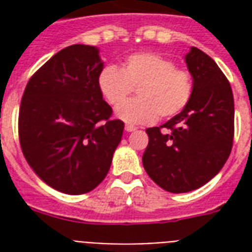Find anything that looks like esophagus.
<instances>
[{
    "mask_svg": "<svg viewBox=\"0 0 252 252\" xmlns=\"http://www.w3.org/2000/svg\"><path fill=\"white\" fill-rule=\"evenodd\" d=\"M136 129H137V126H130V124H126V132H133V130H136Z\"/></svg>",
    "mask_w": 252,
    "mask_h": 252,
    "instance_id": "obj_1",
    "label": "esophagus"
}]
</instances>
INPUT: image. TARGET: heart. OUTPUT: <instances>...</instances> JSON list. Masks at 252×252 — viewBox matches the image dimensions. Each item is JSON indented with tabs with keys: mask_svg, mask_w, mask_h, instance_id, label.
<instances>
[{
	"mask_svg": "<svg viewBox=\"0 0 252 252\" xmlns=\"http://www.w3.org/2000/svg\"><path fill=\"white\" fill-rule=\"evenodd\" d=\"M133 87H138L139 98L116 108L118 118L130 124H148L158 116H175L191 100L193 91L191 73L176 68L168 57L153 52L133 53L120 69L110 65L99 73V91L111 106L121 103Z\"/></svg>",
	"mask_w": 252,
	"mask_h": 252,
	"instance_id": "b5f03b06",
	"label": "heart"
}]
</instances>
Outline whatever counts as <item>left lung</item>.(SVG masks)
Returning <instances> with one entry per match:
<instances>
[{
    "instance_id": "left-lung-1",
    "label": "left lung",
    "mask_w": 252,
    "mask_h": 252,
    "mask_svg": "<svg viewBox=\"0 0 252 252\" xmlns=\"http://www.w3.org/2000/svg\"><path fill=\"white\" fill-rule=\"evenodd\" d=\"M186 63L193 78L191 100L163 126L146 129L142 156L148 175L172 193L193 191L217 175L234 138V98L222 70L195 47Z\"/></svg>"
}]
</instances>
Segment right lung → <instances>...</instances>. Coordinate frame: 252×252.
<instances>
[{
    "mask_svg": "<svg viewBox=\"0 0 252 252\" xmlns=\"http://www.w3.org/2000/svg\"><path fill=\"white\" fill-rule=\"evenodd\" d=\"M93 45L61 49L27 82L19 107L22 153L49 187L68 195L93 191L110 170L124 123L112 119Z\"/></svg>",
    "mask_w": 252,
    "mask_h": 252,
    "instance_id": "right-lung-1",
    "label": "right lung"
}]
</instances>
